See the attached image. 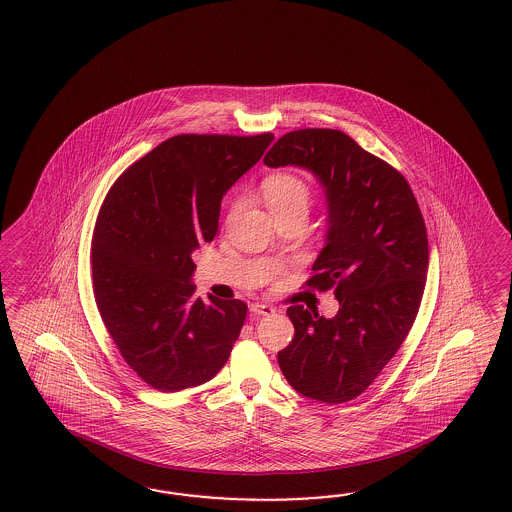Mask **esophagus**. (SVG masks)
Here are the masks:
<instances>
[{
    "instance_id": "1",
    "label": "esophagus",
    "mask_w": 512,
    "mask_h": 512,
    "mask_svg": "<svg viewBox=\"0 0 512 512\" xmlns=\"http://www.w3.org/2000/svg\"><path fill=\"white\" fill-rule=\"evenodd\" d=\"M249 311H251L253 315H263V317H266V315H272V313H276V309H274L272 305L266 304H251Z\"/></svg>"
}]
</instances>
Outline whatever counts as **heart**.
<instances>
[{
    "label": "heart",
    "mask_w": 512,
    "mask_h": 512,
    "mask_svg": "<svg viewBox=\"0 0 512 512\" xmlns=\"http://www.w3.org/2000/svg\"><path fill=\"white\" fill-rule=\"evenodd\" d=\"M263 195L272 214H281L292 208H305L309 205V188L304 180L289 173H277L263 182Z\"/></svg>",
    "instance_id": "1"
}]
</instances>
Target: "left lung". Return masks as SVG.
Returning a JSON list of instances; mask_svg holds the SVG:
<instances>
[{
    "mask_svg": "<svg viewBox=\"0 0 512 512\" xmlns=\"http://www.w3.org/2000/svg\"><path fill=\"white\" fill-rule=\"evenodd\" d=\"M264 166L309 171L326 197V236L307 285L332 289L339 311L294 305L281 373L309 399L341 404L367 387L414 324L429 268L427 229L406 179L341 130L305 128L277 139Z\"/></svg>",
    "mask_w": 512,
    "mask_h": 512,
    "instance_id": "left-lung-1",
    "label": "left lung"
}]
</instances>
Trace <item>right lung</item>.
<instances>
[{"label":"right lung","instance_id":"obj_1","mask_svg":"<svg viewBox=\"0 0 512 512\" xmlns=\"http://www.w3.org/2000/svg\"><path fill=\"white\" fill-rule=\"evenodd\" d=\"M272 141L169 138L104 199L91 248L98 311L126 363L154 389L201 386L229 360L248 305L197 298L192 253L214 240L223 195Z\"/></svg>","mask_w":512,"mask_h":512}]
</instances>
